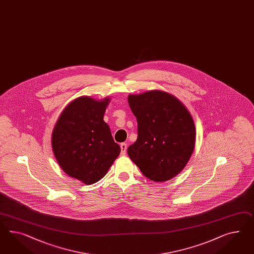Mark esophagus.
<instances>
[{"label": "esophagus", "mask_w": 254, "mask_h": 254, "mask_svg": "<svg viewBox=\"0 0 254 254\" xmlns=\"http://www.w3.org/2000/svg\"><path fill=\"white\" fill-rule=\"evenodd\" d=\"M120 147H121V154L125 155V154H126V151H127V145L126 144V143H121Z\"/></svg>", "instance_id": "1"}]
</instances>
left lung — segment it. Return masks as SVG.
Returning a JSON list of instances; mask_svg holds the SVG:
<instances>
[{
	"label": "left lung",
	"instance_id": "1",
	"mask_svg": "<svg viewBox=\"0 0 254 254\" xmlns=\"http://www.w3.org/2000/svg\"><path fill=\"white\" fill-rule=\"evenodd\" d=\"M137 118V140L127 154L146 178L173 179L184 169L195 146V125L184 104L171 94L150 90L127 98Z\"/></svg>",
	"mask_w": 254,
	"mask_h": 254
}]
</instances>
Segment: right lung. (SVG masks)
Returning <instances> with one entry per match:
<instances>
[{"mask_svg":"<svg viewBox=\"0 0 254 254\" xmlns=\"http://www.w3.org/2000/svg\"><path fill=\"white\" fill-rule=\"evenodd\" d=\"M108 103L109 98L79 97L63 111L53 131L52 147L60 167L87 185L103 179L121 151L103 121Z\"/></svg>","mask_w":254,"mask_h":254,"instance_id":"obj_1","label":"right lung"}]
</instances>
